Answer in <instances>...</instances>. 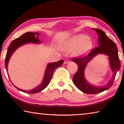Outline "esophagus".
I'll list each match as a JSON object with an SVG mask.
<instances>
[{"label": "esophagus", "mask_w": 124, "mask_h": 124, "mask_svg": "<svg viewBox=\"0 0 124 124\" xmlns=\"http://www.w3.org/2000/svg\"><path fill=\"white\" fill-rule=\"evenodd\" d=\"M70 62V60H68V59H66L64 60V64H67V63H68Z\"/></svg>", "instance_id": "1"}]
</instances>
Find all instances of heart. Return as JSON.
Here are the masks:
<instances>
[{
	"label": "heart",
	"mask_w": 124,
	"mask_h": 124,
	"mask_svg": "<svg viewBox=\"0 0 124 124\" xmlns=\"http://www.w3.org/2000/svg\"><path fill=\"white\" fill-rule=\"evenodd\" d=\"M93 47V42L87 35L79 34L72 37L64 44L63 50L73 51L75 56H81L89 52Z\"/></svg>",
	"instance_id": "obj_1"
}]
</instances>
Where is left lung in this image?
Masks as SVG:
<instances>
[{"mask_svg": "<svg viewBox=\"0 0 124 124\" xmlns=\"http://www.w3.org/2000/svg\"><path fill=\"white\" fill-rule=\"evenodd\" d=\"M98 35V45L92 50L89 54L84 57L73 58V62L77 63L78 69L73 78V83L78 89L85 93L96 94L109 89L113 84L117 71L120 68V62L118 56L116 45L112 40L108 38L105 33L99 29L93 28ZM99 54H103L108 56L113 77L103 87H96L90 84L85 80L84 71L87 64L92 58Z\"/></svg>", "mask_w": 124, "mask_h": 124, "instance_id": "left-lung-1", "label": "left lung"}]
</instances>
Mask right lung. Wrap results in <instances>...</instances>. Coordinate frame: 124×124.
Wrapping results in <instances>:
<instances>
[{"instance_id":"add662e5","label":"right lung","mask_w":124,"mask_h":124,"mask_svg":"<svg viewBox=\"0 0 124 124\" xmlns=\"http://www.w3.org/2000/svg\"><path fill=\"white\" fill-rule=\"evenodd\" d=\"M40 35L39 33H33V32H27L23 34L20 37L14 40L11 44H10L9 47H8V51L6 55L5 66L6 70L8 71V63L10 57L13 54L14 52L16 51V50L20 47L21 46L23 45L26 44L28 43H34V44H40L41 43V41L38 38V35ZM64 62L63 60H60L58 62L50 63L47 64L44 76L43 79V81L41 83V84L38 86L34 87V89L30 90H24L20 89L17 87L15 86L16 89H17L20 91L26 92L28 93H35L37 92H40L42 90H43L50 83L51 79L53 76V74L54 70L58 67H60Z\"/></svg>"}]
</instances>
